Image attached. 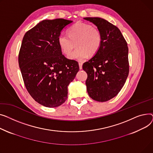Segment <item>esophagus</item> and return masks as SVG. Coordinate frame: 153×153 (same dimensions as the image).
<instances>
[{"instance_id": "obj_1", "label": "esophagus", "mask_w": 153, "mask_h": 153, "mask_svg": "<svg viewBox=\"0 0 153 153\" xmlns=\"http://www.w3.org/2000/svg\"><path fill=\"white\" fill-rule=\"evenodd\" d=\"M79 64V69L82 70V65H83V63L82 62H79L78 63Z\"/></svg>"}]
</instances>
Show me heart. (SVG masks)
Wrapping results in <instances>:
<instances>
[{
  "label": "heart",
  "instance_id": "obj_1",
  "mask_svg": "<svg viewBox=\"0 0 153 153\" xmlns=\"http://www.w3.org/2000/svg\"><path fill=\"white\" fill-rule=\"evenodd\" d=\"M58 44L63 53L69 55L76 44V49L68 56L70 59L83 60L93 56L100 50L102 35L97 28L83 23H76L68 30V35L60 34Z\"/></svg>",
  "mask_w": 153,
  "mask_h": 153
}]
</instances>
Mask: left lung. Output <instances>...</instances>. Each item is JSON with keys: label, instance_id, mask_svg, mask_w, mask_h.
I'll use <instances>...</instances> for the list:
<instances>
[{"label": "left lung", "instance_id": "8db88e82", "mask_svg": "<svg viewBox=\"0 0 153 153\" xmlns=\"http://www.w3.org/2000/svg\"><path fill=\"white\" fill-rule=\"evenodd\" d=\"M102 35V44L96 54L85 62L88 95L99 102L111 100L120 92L129 73L127 43L117 27L98 17H86Z\"/></svg>", "mask_w": 153, "mask_h": 153}]
</instances>
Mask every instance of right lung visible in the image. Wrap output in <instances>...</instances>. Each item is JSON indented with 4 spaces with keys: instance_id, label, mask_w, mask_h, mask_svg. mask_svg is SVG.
<instances>
[{
    "instance_id": "add662e5",
    "label": "right lung",
    "mask_w": 153,
    "mask_h": 153,
    "mask_svg": "<svg viewBox=\"0 0 153 153\" xmlns=\"http://www.w3.org/2000/svg\"><path fill=\"white\" fill-rule=\"evenodd\" d=\"M73 21L44 20L27 31L19 56L25 85L39 104L56 107L67 99L68 86L79 71L78 63L62 55L58 37Z\"/></svg>"
}]
</instances>
